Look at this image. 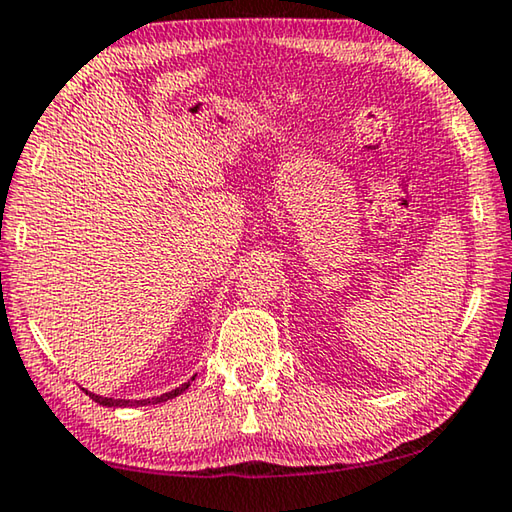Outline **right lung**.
Returning a JSON list of instances; mask_svg holds the SVG:
<instances>
[{
  "label": "right lung",
  "mask_w": 512,
  "mask_h": 512,
  "mask_svg": "<svg viewBox=\"0 0 512 512\" xmlns=\"http://www.w3.org/2000/svg\"><path fill=\"white\" fill-rule=\"evenodd\" d=\"M193 379H188L186 384H181L179 388H174V391H170V393H163V395H158V398H147V400H114V398H103V395L89 393V391H85V393L94 402L103 404V407H147V404H160V402H167V400L177 398V395H181L183 391H186V388L190 386V381H193Z\"/></svg>",
  "instance_id": "add662e5"
}]
</instances>
